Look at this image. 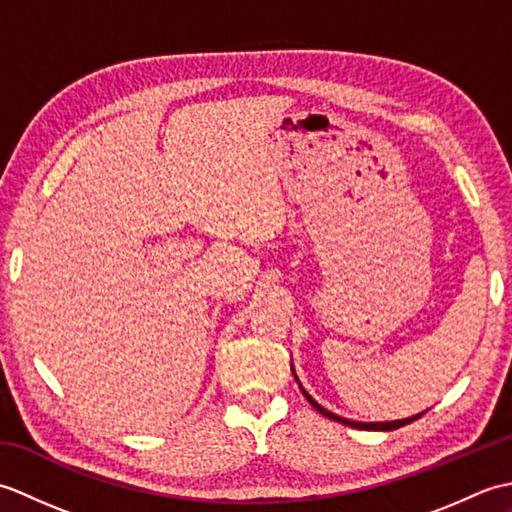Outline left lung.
Here are the masks:
<instances>
[{
	"label": "left lung",
	"mask_w": 512,
	"mask_h": 512,
	"mask_svg": "<svg viewBox=\"0 0 512 512\" xmlns=\"http://www.w3.org/2000/svg\"><path fill=\"white\" fill-rule=\"evenodd\" d=\"M292 374H295V369H292ZM295 378H297V374H295ZM297 383H299V378H297ZM301 387V385H299ZM301 391H303V396L308 398V402L310 405L317 409L319 413H323V416H328L330 420H336V422H341V424H347V427H354V429H365V431H394V429H398V427H405V424H409V422H413V420H418L422 413H418V416H413V418H402V420H394V422H356V420H347V418H341V416H336V413H332V411H328V409H323L317 400H314L306 389L301 387Z\"/></svg>",
	"instance_id": "8db88e82"
}]
</instances>
